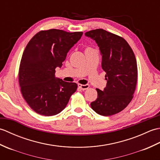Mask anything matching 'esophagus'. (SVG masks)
<instances>
[{"label": "esophagus", "instance_id": "esophagus-1", "mask_svg": "<svg viewBox=\"0 0 160 160\" xmlns=\"http://www.w3.org/2000/svg\"><path fill=\"white\" fill-rule=\"evenodd\" d=\"M78 87H79L81 90L84 91V90H86L87 89H89V84H78Z\"/></svg>", "mask_w": 160, "mask_h": 160}]
</instances>
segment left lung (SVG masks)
<instances>
[{
    "instance_id": "left-lung-1",
    "label": "left lung",
    "mask_w": 160,
    "mask_h": 160,
    "mask_svg": "<svg viewBox=\"0 0 160 160\" xmlns=\"http://www.w3.org/2000/svg\"><path fill=\"white\" fill-rule=\"evenodd\" d=\"M84 34L99 47L107 81L103 91L96 89L98 98L91 103V108L104 116L116 114L127 107L133 97L138 79L134 53L123 38L106 30L94 29Z\"/></svg>"
}]
</instances>
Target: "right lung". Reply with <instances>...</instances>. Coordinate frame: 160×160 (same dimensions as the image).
Segmentation results:
<instances>
[{
  "instance_id": "obj_1",
  "label": "right lung",
  "mask_w": 160,
  "mask_h": 160,
  "mask_svg": "<svg viewBox=\"0 0 160 160\" xmlns=\"http://www.w3.org/2000/svg\"><path fill=\"white\" fill-rule=\"evenodd\" d=\"M82 34L56 29L40 31L26 46L19 68V84L24 99L36 113L45 116L60 113L76 92L77 84L56 78L55 69L62 66L67 53Z\"/></svg>"
}]
</instances>
